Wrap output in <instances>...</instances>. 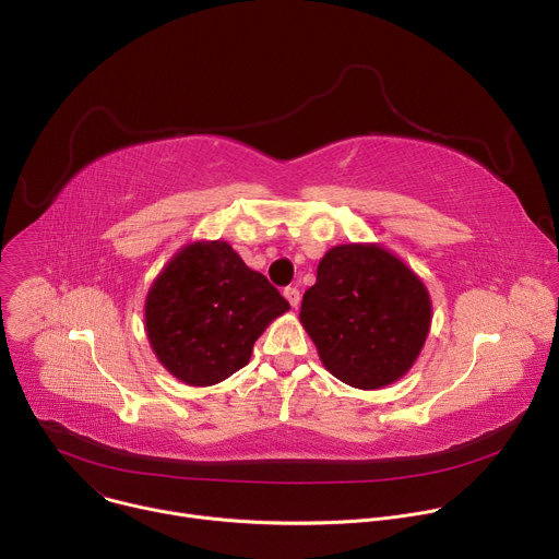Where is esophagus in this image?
I'll list each match as a JSON object with an SVG mask.
<instances>
[{
    "label": "esophagus",
    "mask_w": 559,
    "mask_h": 559,
    "mask_svg": "<svg viewBox=\"0 0 559 559\" xmlns=\"http://www.w3.org/2000/svg\"><path fill=\"white\" fill-rule=\"evenodd\" d=\"M283 296L287 298V302H289L292 307H298V302H300V292H298L296 287H285Z\"/></svg>",
    "instance_id": "esophagus-1"
}]
</instances>
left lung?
<instances>
[{"label": "left lung", "mask_w": 559, "mask_h": 559, "mask_svg": "<svg viewBox=\"0 0 559 559\" xmlns=\"http://www.w3.org/2000/svg\"><path fill=\"white\" fill-rule=\"evenodd\" d=\"M298 318L325 369L369 391L401 380L418 360L431 328V296L382 246L345 243L318 263Z\"/></svg>", "instance_id": "obj_1"}]
</instances>
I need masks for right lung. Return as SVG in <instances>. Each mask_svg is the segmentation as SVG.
I'll use <instances>...</instances> for the list:
<instances>
[{
    "mask_svg": "<svg viewBox=\"0 0 559 559\" xmlns=\"http://www.w3.org/2000/svg\"><path fill=\"white\" fill-rule=\"evenodd\" d=\"M289 302L227 241H194L145 296V334L177 380L210 386L250 362L257 338Z\"/></svg>",
    "mask_w": 559,
    "mask_h": 559,
    "instance_id": "1",
    "label": "right lung"
}]
</instances>
